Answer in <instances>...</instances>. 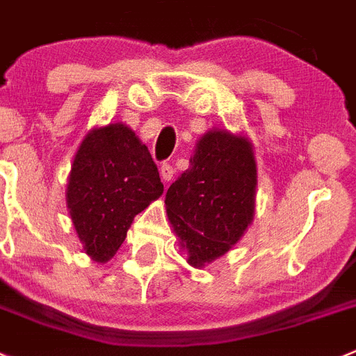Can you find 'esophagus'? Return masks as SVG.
I'll use <instances>...</instances> for the list:
<instances>
[{
    "instance_id": "esophagus-1",
    "label": "esophagus",
    "mask_w": 356,
    "mask_h": 356,
    "mask_svg": "<svg viewBox=\"0 0 356 356\" xmlns=\"http://www.w3.org/2000/svg\"><path fill=\"white\" fill-rule=\"evenodd\" d=\"M172 176H175V169H172V165L169 164H162L161 165V178L164 184H169V181L172 180Z\"/></svg>"
}]
</instances>
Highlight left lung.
Returning <instances> with one entry per match:
<instances>
[{
  "instance_id": "8db88e82",
  "label": "left lung",
  "mask_w": 356,
  "mask_h": 356,
  "mask_svg": "<svg viewBox=\"0 0 356 356\" xmlns=\"http://www.w3.org/2000/svg\"><path fill=\"white\" fill-rule=\"evenodd\" d=\"M257 161L245 134L209 129L165 194V213L192 267L208 266L245 236L255 216Z\"/></svg>"
}]
</instances>
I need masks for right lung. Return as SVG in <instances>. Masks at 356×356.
Returning a JSON list of instances; mask_svg holds the SVG:
<instances>
[{
    "instance_id": "1",
    "label": "right lung",
    "mask_w": 356,
    "mask_h": 356,
    "mask_svg": "<svg viewBox=\"0 0 356 356\" xmlns=\"http://www.w3.org/2000/svg\"><path fill=\"white\" fill-rule=\"evenodd\" d=\"M164 192L148 148L129 125L92 127L73 157L66 206L90 260L113 259L138 213Z\"/></svg>"
}]
</instances>
